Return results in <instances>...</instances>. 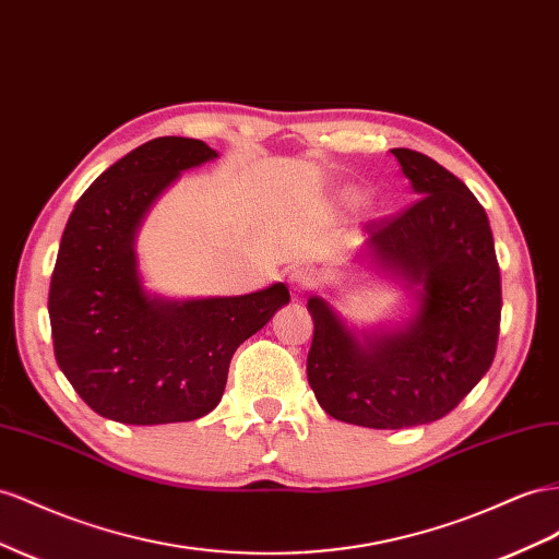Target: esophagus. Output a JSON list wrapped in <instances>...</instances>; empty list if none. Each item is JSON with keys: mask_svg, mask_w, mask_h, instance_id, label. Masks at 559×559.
I'll list each match as a JSON object with an SVG mask.
<instances>
[{"mask_svg": "<svg viewBox=\"0 0 559 559\" xmlns=\"http://www.w3.org/2000/svg\"><path fill=\"white\" fill-rule=\"evenodd\" d=\"M314 282H317V275L310 267H294L289 273V286L294 296H304L306 292H310Z\"/></svg>", "mask_w": 559, "mask_h": 559, "instance_id": "34e87169", "label": "esophagus"}]
</instances>
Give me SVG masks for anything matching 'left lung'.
I'll use <instances>...</instances> for the list:
<instances>
[{
	"label": "left lung",
	"mask_w": 559,
	"mask_h": 559,
	"mask_svg": "<svg viewBox=\"0 0 559 559\" xmlns=\"http://www.w3.org/2000/svg\"><path fill=\"white\" fill-rule=\"evenodd\" d=\"M416 202L367 223L371 263L416 289L400 329L357 336L324 298L314 322L308 383L336 420L376 430L447 416L491 367L501 326V273L485 209L463 180L416 150H390Z\"/></svg>",
	"instance_id": "left-lung-1"
}]
</instances>
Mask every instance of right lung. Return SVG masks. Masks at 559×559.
Listing matches in <instances>:
<instances>
[{
  "label": "right lung",
  "mask_w": 559,
  "mask_h": 559,
  "mask_svg": "<svg viewBox=\"0 0 559 559\" xmlns=\"http://www.w3.org/2000/svg\"><path fill=\"white\" fill-rule=\"evenodd\" d=\"M218 153L164 135L105 169L74 204L49 289L60 371L92 409L117 424L159 426L214 412L235 350L289 304V289L169 300L150 296L135 233L174 180Z\"/></svg>",
  "instance_id": "1"
}]
</instances>
